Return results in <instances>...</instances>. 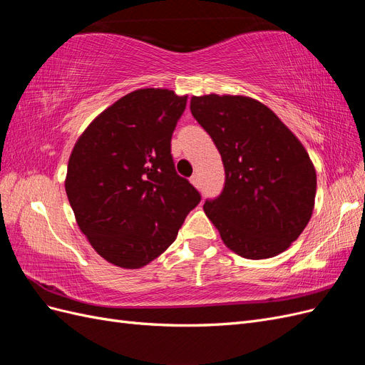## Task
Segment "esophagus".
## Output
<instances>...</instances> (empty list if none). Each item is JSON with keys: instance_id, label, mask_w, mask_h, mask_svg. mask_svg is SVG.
<instances>
[{"instance_id": "1", "label": "esophagus", "mask_w": 365, "mask_h": 365, "mask_svg": "<svg viewBox=\"0 0 365 365\" xmlns=\"http://www.w3.org/2000/svg\"><path fill=\"white\" fill-rule=\"evenodd\" d=\"M190 182L195 185V187H200L201 185V178H200V175L197 173H195L192 178H190Z\"/></svg>"}]
</instances>
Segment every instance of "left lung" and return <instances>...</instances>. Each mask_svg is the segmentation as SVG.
I'll return each instance as SVG.
<instances>
[{"mask_svg":"<svg viewBox=\"0 0 365 365\" xmlns=\"http://www.w3.org/2000/svg\"><path fill=\"white\" fill-rule=\"evenodd\" d=\"M190 111L225 168L224 190L204 212L245 259L288 250L314 212L317 173L304 146L268 106L245 96H193Z\"/></svg>","mask_w":365,"mask_h":365,"instance_id":"left-lung-1","label":"left lung"}]
</instances>
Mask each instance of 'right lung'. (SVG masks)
I'll list each match as a JSON object with an SVG mask.
<instances>
[{
  "label": "right lung",
  "mask_w": 365,
  "mask_h": 365,
  "mask_svg": "<svg viewBox=\"0 0 365 365\" xmlns=\"http://www.w3.org/2000/svg\"><path fill=\"white\" fill-rule=\"evenodd\" d=\"M187 96L143 88L118 98L77 138L65 192L76 222L109 263L138 269L168 250L201 201L175 170L170 140Z\"/></svg>",
  "instance_id": "add662e5"
}]
</instances>
